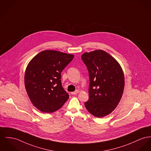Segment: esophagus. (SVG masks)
Masks as SVG:
<instances>
[{
    "label": "esophagus",
    "mask_w": 151,
    "mask_h": 151,
    "mask_svg": "<svg viewBox=\"0 0 151 151\" xmlns=\"http://www.w3.org/2000/svg\"><path fill=\"white\" fill-rule=\"evenodd\" d=\"M79 90H76L75 91L71 93V94H72V95H76V94H77V93H79Z\"/></svg>",
    "instance_id": "1"
}]
</instances>
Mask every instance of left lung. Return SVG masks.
<instances>
[{
    "instance_id": "8db88e82",
    "label": "left lung",
    "mask_w": 151,
    "mask_h": 151,
    "mask_svg": "<svg viewBox=\"0 0 151 151\" xmlns=\"http://www.w3.org/2000/svg\"><path fill=\"white\" fill-rule=\"evenodd\" d=\"M89 75V99L84 105L93 116L110 114L118 104L124 88V75L116 60L102 50L81 56Z\"/></svg>"
}]
</instances>
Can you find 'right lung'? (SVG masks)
Here are the masks:
<instances>
[{
	"instance_id": "add662e5",
	"label": "right lung",
	"mask_w": 151,
	"mask_h": 151,
	"mask_svg": "<svg viewBox=\"0 0 151 151\" xmlns=\"http://www.w3.org/2000/svg\"><path fill=\"white\" fill-rule=\"evenodd\" d=\"M73 58V55L44 50L27 65L25 88L32 103L41 111H56L68 99V93L62 87L61 73Z\"/></svg>"
}]
</instances>
